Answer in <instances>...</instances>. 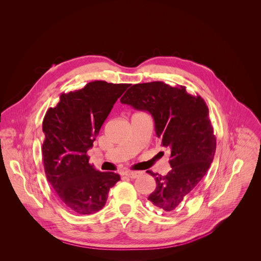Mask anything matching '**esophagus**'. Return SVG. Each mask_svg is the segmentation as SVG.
Returning a JSON list of instances; mask_svg holds the SVG:
<instances>
[{
    "instance_id": "34e87169",
    "label": "esophagus",
    "mask_w": 261,
    "mask_h": 261,
    "mask_svg": "<svg viewBox=\"0 0 261 261\" xmlns=\"http://www.w3.org/2000/svg\"><path fill=\"white\" fill-rule=\"evenodd\" d=\"M125 175L129 178H137L140 175V172L137 171H127L125 172Z\"/></svg>"
}]
</instances>
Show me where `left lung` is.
<instances>
[{"mask_svg": "<svg viewBox=\"0 0 261 261\" xmlns=\"http://www.w3.org/2000/svg\"><path fill=\"white\" fill-rule=\"evenodd\" d=\"M121 102L149 113L156 137L170 150L172 169L167 175L147 171L156 184L147 199L165 213L175 211L206 175L215 154L216 139L206 102L189 94L185 86L163 82L135 84Z\"/></svg>", "mask_w": 261, "mask_h": 261, "instance_id": "1", "label": "left lung"}]
</instances>
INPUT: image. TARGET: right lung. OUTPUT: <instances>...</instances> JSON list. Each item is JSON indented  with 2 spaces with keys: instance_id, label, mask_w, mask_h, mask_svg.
<instances>
[{
  "instance_id": "right-lung-1",
  "label": "right lung",
  "mask_w": 261,
  "mask_h": 261,
  "mask_svg": "<svg viewBox=\"0 0 261 261\" xmlns=\"http://www.w3.org/2000/svg\"><path fill=\"white\" fill-rule=\"evenodd\" d=\"M129 84L94 81L83 89L62 93L43 120L42 155L46 177L62 204L71 212L88 215L101 210L110 189L121 178L89 164L87 151Z\"/></svg>"
}]
</instances>
